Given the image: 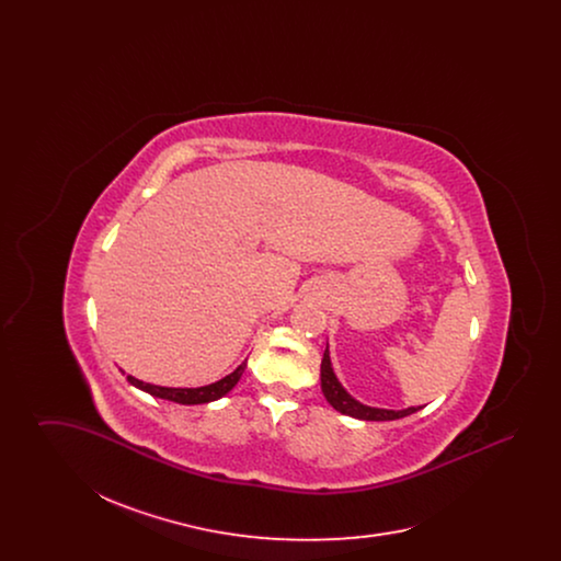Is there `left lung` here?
Here are the masks:
<instances>
[{
	"mask_svg": "<svg viewBox=\"0 0 561 561\" xmlns=\"http://www.w3.org/2000/svg\"><path fill=\"white\" fill-rule=\"evenodd\" d=\"M321 391H323L325 400L334 410H339L347 416H353V419H362V421H396V419H403V416L414 414L416 410H421V408H408V410L396 412V410L370 408V405H364V403L353 400L347 391L343 389V385L339 382V378L334 376L328 347L323 351V359H321Z\"/></svg>",
	"mask_w": 561,
	"mask_h": 561,
	"instance_id": "obj_1",
	"label": "left lung"
}]
</instances>
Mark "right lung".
Returning a JSON list of instances; mask_svg holds the SVG:
<instances>
[{"label": "right lung", "instance_id": "add662e5", "mask_svg": "<svg viewBox=\"0 0 561 561\" xmlns=\"http://www.w3.org/2000/svg\"><path fill=\"white\" fill-rule=\"evenodd\" d=\"M245 370V362L241 364L240 368L236 373L216 380L213 385H206V387H197V389H172V387H158V385H149V382H142L134 376H128V380L133 382L134 387L161 398V400L176 401V403H208V401L218 400L222 396H227L241 378V374Z\"/></svg>", "mask_w": 561, "mask_h": 561}]
</instances>
